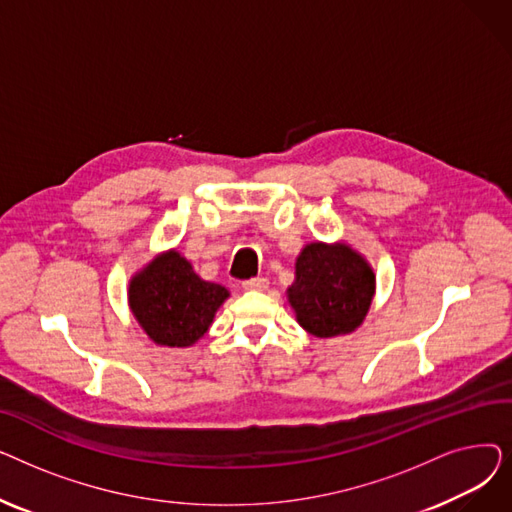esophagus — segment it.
I'll return each mask as SVG.
<instances>
[{"mask_svg": "<svg viewBox=\"0 0 512 512\" xmlns=\"http://www.w3.org/2000/svg\"><path fill=\"white\" fill-rule=\"evenodd\" d=\"M267 286H270L267 278H253V280H247L245 284H242V288L245 290H265Z\"/></svg>", "mask_w": 512, "mask_h": 512, "instance_id": "1", "label": "esophagus"}]
</instances>
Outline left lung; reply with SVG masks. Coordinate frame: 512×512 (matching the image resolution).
<instances>
[{"label":"left lung","mask_w":512,"mask_h":512,"mask_svg":"<svg viewBox=\"0 0 512 512\" xmlns=\"http://www.w3.org/2000/svg\"><path fill=\"white\" fill-rule=\"evenodd\" d=\"M375 297V272L363 253L336 242H309L294 263L286 299L299 326L315 338L353 334Z\"/></svg>","instance_id":"left-lung-1"}]
</instances>
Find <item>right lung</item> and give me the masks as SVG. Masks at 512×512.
<instances>
[{
  "instance_id": "right-lung-1",
  "label": "right lung",
  "mask_w": 512,
  "mask_h": 512,
  "mask_svg": "<svg viewBox=\"0 0 512 512\" xmlns=\"http://www.w3.org/2000/svg\"><path fill=\"white\" fill-rule=\"evenodd\" d=\"M230 299L222 284L203 280L178 249L157 253L128 282V307L157 346L188 348L211 328Z\"/></svg>"
}]
</instances>
